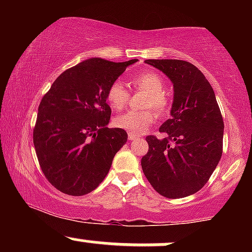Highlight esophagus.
Here are the masks:
<instances>
[{
    "mask_svg": "<svg viewBox=\"0 0 252 252\" xmlns=\"http://www.w3.org/2000/svg\"><path fill=\"white\" fill-rule=\"evenodd\" d=\"M128 138H129V141H132V140H136V138H138V136H136L134 134H129Z\"/></svg>",
    "mask_w": 252,
    "mask_h": 252,
    "instance_id": "obj_1",
    "label": "esophagus"
}]
</instances>
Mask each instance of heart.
<instances>
[{"instance_id":"heart-1","label":"heart","mask_w":252,"mask_h":252,"mask_svg":"<svg viewBox=\"0 0 252 252\" xmlns=\"http://www.w3.org/2000/svg\"><path fill=\"white\" fill-rule=\"evenodd\" d=\"M135 89L142 90L148 94L144 102V108H154L158 114H166L169 109V99L164 94V82L154 71H144L135 74L130 79ZM106 100L110 108L120 111L128 104L129 94L120 82H114L106 91ZM156 112L149 109L146 111H126L115 118L114 124L117 128L126 130L129 134L140 135L146 132L155 122Z\"/></svg>"}]
</instances>
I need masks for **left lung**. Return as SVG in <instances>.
I'll use <instances>...</instances> for the list:
<instances>
[{
    "label": "left lung",
    "instance_id": "1",
    "mask_svg": "<svg viewBox=\"0 0 252 252\" xmlns=\"http://www.w3.org/2000/svg\"><path fill=\"white\" fill-rule=\"evenodd\" d=\"M174 88L172 117L160 126L163 138L149 135L142 170L156 192L170 199L201 189L221 158L224 121L215 91L198 67L176 59H149Z\"/></svg>",
    "mask_w": 252,
    "mask_h": 252
}]
</instances>
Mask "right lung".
Here are the masks:
<instances>
[{
	"label": "right lung",
	"instance_id": "right-lung-1",
	"mask_svg": "<svg viewBox=\"0 0 252 252\" xmlns=\"http://www.w3.org/2000/svg\"><path fill=\"white\" fill-rule=\"evenodd\" d=\"M136 62L84 60L63 72L42 97L33 142L42 173L60 192L79 196L97 189L128 140L126 130L108 128L106 91Z\"/></svg>",
	"mask_w": 252,
	"mask_h": 252
}]
</instances>
